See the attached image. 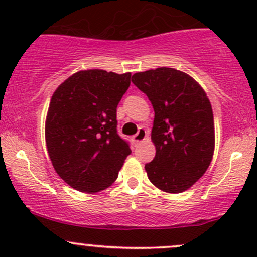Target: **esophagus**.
I'll return each instance as SVG.
<instances>
[{"label": "esophagus", "mask_w": 257, "mask_h": 257, "mask_svg": "<svg viewBox=\"0 0 257 257\" xmlns=\"http://www.w3.org/2000/svg\"><path fill=\"white\" fill-rule=\"evenodd\" d=\"M147 137H149V135H147V131L145 128H143V126H141V128H139V132L137 133V134L133 137V143H134L135 145H138V144L145 141Z\"/></svg>", "instance_id": "34e87169"}]
</instances>
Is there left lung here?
<instances>
[{
    "label": "left lung",
    "mask_w": 257,
    "mask_h": 257,
    "mask_svg": "<svg viewBox=\"0 0 257 257\" xmlns=\"http://www.w3.org/2000/svg\"><path fill=\"white\" fill-rule=\"evenodd\" d=\"M155 110L151 140L156 156L145 170L150 181L167 193H181L204 175L215 149L210 100L186 72L158 67L133 75Z\"/></svg>",
    "instance_id": "1"
}]
</instances>
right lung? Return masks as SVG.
<instances>
[{"label": "right lung", "mask_w": 257, "mask_h": 257, "mask_svg": "<svg viewBox=\"0 0 257 257\" xmlns=\"http://www.w3.org/2000/svg\"><path fill=\"white\" fill-rule=\"evenodd\" d=\"M132 73L81 70L53 93L46 117V145L55 172L85 193L106 190L132 153L117 134V105Z\"/></svg>", "instance_id": "right-lung-1"}]
</instances>
